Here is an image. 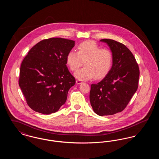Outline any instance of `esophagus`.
Instances as JSON below:
<instances>
[{"instance_id": "1", "label": "esophagus", "mask_w": 159, "mask_h": 159, "mask_svg": "<svg viewBox=\"0 0 159 159\" xmlns=\"http://www.w3.org/2000/svg\"><path fill=\"white\" fill-rule=\"evenodd\" d=\"M76 83L77 84H81V83H83V82L81 80H79V79H77V80H76Z\"/></svg>"}]
</instances>
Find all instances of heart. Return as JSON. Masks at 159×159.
Returning a JSON list of instances; mask_svg holds the SVG:
<instances>
[{
  "label": "heart",
  "mask_w": 159,
  "mask_h": 159,
  "mask_svg": "<svg viewBox=\"0 0 159 159\" xmlns=\"http://www.w3.org/2000/svg\"><path fill=\"white\" fill-rule=\"evenodd\" d=\"M77 52H68L66 62L71 71H76L84 64V67L77 70L75 76L79 80H85L94 76L96 79H101L107 75L113 62V53L108 49H102L93 41H85L77 46Z\"/></svg>",
  "instance_id": "1"
}]
</instances>
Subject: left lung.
<instances>
[{"label": "left lung", "mask_w": 159, "mask_h": 159, "mask_svg": "<svg viewBox=\"0 0 159 159\" xmlns=\"http://www.w3.org/2000/svg\"><path fill=\"white\" fill-rule=\"evenodd\" d=\"M101 41L110 46L113 66L100 82L92 84L89 95L93 111L99 116L113 115L128 106L138 87L139 69L135 58L123 43L112 39Z\"/></svg>", "instance_id": "1"}]
</instances>
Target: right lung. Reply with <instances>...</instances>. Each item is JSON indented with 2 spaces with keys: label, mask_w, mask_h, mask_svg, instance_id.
<instances>
[{
  "label": "right lung",
  "mask_w": 159,
  "mask_h": 159,
  "mask_svg": "<svg viewBox=\"0 0 159 159\" xmlns=\"http://www.w3.org/2000/svg\"><path fill=\"white\" fill-rule=\"evenodd\" d=\"M75 41L60 38L39 42L24 58L19 86L27 104L34 111L49 114L66 102L68 91L76 83L67 67L66 58Z\"/></svg>",
  "instance_id": "obj_1"
}]
</instances>
